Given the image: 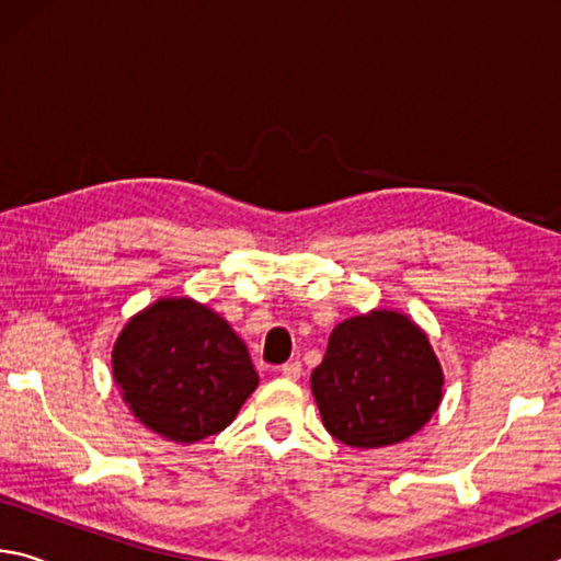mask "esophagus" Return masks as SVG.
Instances as JSON below:
<instances>
[{
  "mask_svg": "<svg viewBox=\"0 0 561 561\" xmlns=\"http://www.w3.org/2000/svg\"><path fill=\"white\" fill-rule=\"evenodd\" d=\"M279 374L284 378H289V381H297V378L301 376V364H299V360H289V364L279 366Z\"/></svg>",
  "mask_w": 561,
  "mask_h": 561,
  "instance_id": "1",
  "label": "esophagus"
}]
</instances>
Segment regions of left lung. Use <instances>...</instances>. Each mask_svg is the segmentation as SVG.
<instances>
[{
  "label": "left lung",
  "instance_id": "8db88e82",
  "mask_svg": "<svg viewBox=\"0 0 561 561\" xmlns=\"http://www.w3.org/2000/svg\"><path fill=\"white\" fill-rule=\"evenodd\" d=\"M324 428L351 448L396 445L423 428L443 398V368L425 331L374 309L334 327L311 374Z\"/></svg>",
  "mask_w": 561,
  "mask_h": 561
}]
</instances>
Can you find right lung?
<instances>
[{"label": "right lung", "instance_id": "1", "mask_svg": "<svg viewBox=\"0 0 561 561\" xmlns=\"http://www.w3.org/2000/svg\"><path fill=\"white\" fill-rule=\"evenodd\" d=\"M111 364L133 415L185 445L225 431L260 383L244 341L187 297H163L128 319Z\"/></svg>", "mask_w": 561, "mask_h": 561}]
</instances>
